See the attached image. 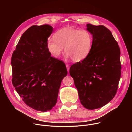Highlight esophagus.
Returning a JSON list of instances; mask_svg holds the SVG:
<instances>
[{
	"label": "esophagus",
	"mask_w": 132,
	"mask_h": 132,
	"mask_svg": "<svg viewBox=\"0 0 132 132\" xmlns=\"http://www.w3.org/2000/svg\"><path fill=\"white\" fill-rule=\"evenodd\" d=\"M66 67H67L68 72H69V68H70V65L69 64H66Z\"/></svg>",
	"instance_id": "esophagus-1"
}]
</instances>
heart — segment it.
I'll return each instance as SVG.
<instances>
[{
    "label": "heart",
    "mask_w": 132,
    "mask_h": 132,
    "mask_svg": "<svg viewBox=\"0 0 132 132\" xmlns=\"http://www.w3.org/2000/svg\"><path fill=\"white\" fill-rule=\"evenodd\" d=\"M53 38L48 40L47 47L55 58L60 57L64 48L66 59L79 62L87 57L92 48L93 37L87 30L64 28L56 31Z\"/></svg>",
    "instance_id": "1"
}]
</instances>
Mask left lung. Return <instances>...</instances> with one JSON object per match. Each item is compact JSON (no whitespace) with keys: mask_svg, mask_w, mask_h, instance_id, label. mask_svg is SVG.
Segmentation results:
<instances>
[{"mask_svg":"<svg viewBox=\"0 0 132 132\" xmlns=\"http://www.w3.org/2000/svg\"><path fill=\"white\" fill-rule=\"evenodd\" d=\"M93 42L87 57L72 65L70 76L81 103L88 110L100 108L116 96L121 75L120 49L111 32L102 25L87 24Z\"/></svg>","mask_w":132,"mask_h":132,"instance_id":"left-lung-1","label":"left lung"}]
</instances>
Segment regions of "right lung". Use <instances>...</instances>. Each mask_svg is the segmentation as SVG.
Returning <instances> with one entry per match:
<instances>
[{"mask_svg":"<svg viewBox=\"0 0 132 132\" xmlns=\"http://www.w3.org/2000/svg\"><path fill=\"white\" fill-rule=\"evenodd\" d=\"M53 32L48 24L32 26L22 35L13 52L12 82L29 106L51 110L57 102L59 89L67 70L64 62L52 57L47 47Z\"/></svg>","mask_w":132,"mask_h":132,"instance_id":"right-lung-1","label":"right lung"}]
</instances>
